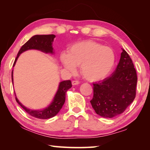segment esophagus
<instances>
[{
	"mask_svg": "<svg viewBox=\"0 0 150 150\" xmlns=\"http://www.w3.org/2000/svg\"><path fill=\"white\" fill-rule=\"evenodd\" d=\"M79 84V82L78 81H72V85H77Z\"/></svg>",
	"mask_w": 150,
	"mask_h": 150,
	"instance_id": "1",
	"label": "esophagus"
}]
</instances>
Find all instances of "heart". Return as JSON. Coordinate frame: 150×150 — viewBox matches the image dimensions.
<instances>
[{"label": "heart", "mask_w": 150, "mask_h": 150, "mask_svg": "<svg viewBox=\"0 0 150 150\" xmlns=\"http://www.w3.org/2000/svg\"><path fill=\"white\" fill-rule=\"evenodd\" d=\"M60 60L66 69L75 73L81 66V73L88 81L102 80L108 76L115 63V55L110 47L92 40L75 43L62 53Z\"/></svg>", "instance_id": "obj_1"}]
</instances>
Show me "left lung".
Returning <instances> with one entry per match:
<instances>
[{"mask_svg": "<svg viewBox=\"0 0 150 150\" xmlns=\"http://www.w3.org/2000/svg\"><path fill=\"white\" fill-rule=\"evenodd\" d=\"M137 79L132 61L122 49L115 71L93 84V97L90 102L95 112L106 118L122 113L135 98Z\"/></svg>", "mask_w": 150, "mask_h": 150, "instance_id": "left-lung-1", "label": "left lung"}]
</instances>
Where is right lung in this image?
I'll list each match as a JSON object with an SVG mask.
<instances>
[{"label":"right lung","mask_w":150,"mask_h":150,"mask_svg":"<svg viewBox=\"0 0 150 150\" xmlns=\"http://www.w3.org/2000/svg\"><path fill=\"white\" fill-rule=\"evenodd\" d=\"M55 35H35L32 36L28 41L22 45L20 51L18 53L17 57L14 61L13 67L17 62L18 58L22 53L30 50H35L44 52L45 54H54V50L53 47V42H54ZM12 81L13 84V70L12 71ZM72 87L71 81L70 80L63 81L59 83L58 89L54 96L52 103L48 105L46 108L41 110H32L26 108L20 102L16 96V102L19 104L20 106L28 114L31 115L33 117L40 119H48L55 116L62 109L63 105L65 101V95L67 91Z\"/></svg>","instance_id":"obj_1"}]
</instances>
